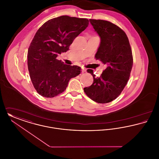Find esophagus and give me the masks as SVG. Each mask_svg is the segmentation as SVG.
<instances>
[{
  "label": "esophagus",
  "instance_id": "esophagus-1",
  "mask_svg": "<svg viewBox=\"0 0 159 159\" xmlns=\"http://www.w3.org/2000/svg\"><path fill=\"white\" fill-rule=\"evenodd\" d=\"M81 71H82V73H84V72H86V70H85V69H82Z\"/></svg>",
  "mask_w": 159,
  "mask_h": 159
}]
</instances>
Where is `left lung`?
I'll use <instances>...</instances> for the list:
<instances>
[{
  "instance_id": "1",
  "label": "left lung",
  "mask_w": 159,
  "mask_h": 159,
  "mask_svg": "<svg viewBox=\"0 0 159 159\" xmlns=\"http://www.w3.org/2000/svg\"><path fill=\"white\" fill-rule=\"evenodd\" d=\"M89 21L101 38L95 58L107 68L97 77L92 70H87L93 82L84 91L93 101L105 104L117 98L128 83L133 65L132 52L126 34L119 27L106 20Z\"/></svg>"
}]
</instances>
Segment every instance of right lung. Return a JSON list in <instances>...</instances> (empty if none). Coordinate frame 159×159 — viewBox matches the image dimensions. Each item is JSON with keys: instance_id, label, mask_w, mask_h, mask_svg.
Masks as SVG:
<instances>
[{"instance_id": "right-lung-1", "label": "right lung", "mask_w": 159, "mask_h": 159, "mask_svg": "<svg viewBox=\"0 0 159 159\" xmlns=\"http://www.w3.org/2000/svg\"><path fill=\"white\" fill-rule=\"evenodd\" d=\"M89 25L86 18L63 15L47 21L37 31L28 50L27 64L31 82L38 93L53 98L66 89L70 79L81 68L57 59Z\"/></svg>"}]
</instances>
